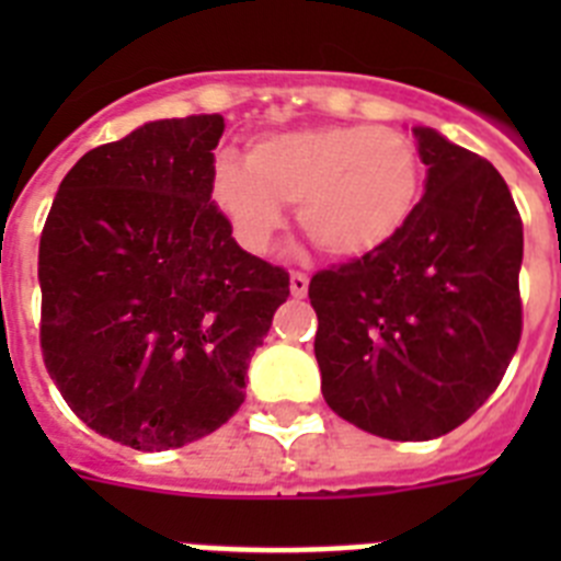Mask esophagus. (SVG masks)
<instances>
[{
  "mask_svg": "<svg viewBox=\"0 0 561 561\" xmlns=\"http://www.w3.org/2000/svg\"><path fill=\"white\" fill-rule=\"evenodd\" d=\"M289 289H291V297H306V295H309V275H304V272H291V275H289Z\"/></svg>",
  "mask_w": 561,
  "mask_h": 561,
  "instance_id": "34e87169",
  "label": "esophagus"
}]
</instances>
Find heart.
Returning <instances> with one entry per match:
<instances>
[{"label": "heart", "instance_id": "1", "mask_svg": "<svg viewBox=\"0 0 561 561\" xmlns=\"http://www.w3.org/2000/svg\"><path fill=\"white\" fill-rule=\"evenodd\" d=\"M421 180L419 148L408 134L329 123L261 134L244 162L221 157L210 193L250 252H264L284 227V205H297V221L320 250L359 257L408 227Z\"/></svg>", "mask_w": 561, "mask_h": 561}]
</instances>
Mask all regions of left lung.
<instances>
[{
    "label": "left lung",
    "mask_w": 561,
    "mask_h": 561,
    "mask_svg": "<svg viewBox=\"0 0 561 561\" xmlns=\"http://www.w3.org/2000/svg\"><path fill=\"white\" fill-rule=\"evenodd\" d=\"M413 137L427 180L408 227L309 284L325 404L390 440L460 427L497 390L523 331V221L508 185L435 128Z\"/></svg>",
    "instance_id": "8db88e82"
}]
</instances>
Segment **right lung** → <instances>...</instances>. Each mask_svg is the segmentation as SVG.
Wrapping results in <instances>:
<instances>
[{
    "label": "right lung",
    "instance_id": "1",
    "mask_svg": "<svg viewBox=\"0 0 561 561\" xmlns=\"http://www.w3.org/2000/svg\"><path fill=\"white\" fill-rule=\"evenodd\" d=\"M221 114L142 123L87 151L38 247L42 351L72 413L131 449L185 447L244 401L289 275L210 199Z\"/></svg>",
    "mask_w": 561,
    "mask_h": 561
}]
</instances>
